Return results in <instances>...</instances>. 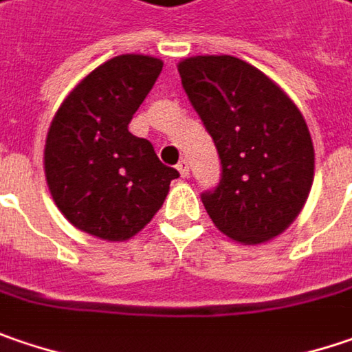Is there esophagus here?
<instances>
[{
    "instance_id": "1",
    "label": "esophagus",
    "mask_w": 352,
    "mask_h": 352,
    "mask_svg": "<svg viewBox=\"0 0 352 352\" xmlns=\"http://www.w3.org/2000/svg\"><path fill=\"white\" fill-rule=\"evenodd\" d=\"M178 172H180L182 178H188V176H190V164H188L186 158H182V160L178 162Z\"/></svg>"
}]
</instances>
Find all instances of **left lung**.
Returning <instances> with one entry per match:
<instances>
[{
	"mask_svg": "<svg viewBox=\"0 0 352 352\" xmlns=\"http://www.w3.org/2000/svg\"><path fill=\"white\" fill-rule=\"evenodd\" d=\"M178 73L220 156V182L202 194L212 221L241 243L279 236L313 184L303 115L270 77L232 55L190 57Z\"/></svg>",
	"mask_w": 352,
	"mask_h": 352,
	"instance_id": "left-lung-1",
	"label": "left lung"
}]
</instances>
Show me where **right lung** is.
<instances>
[{"instance_id":"add662e5","label":"right lung","mask_w":352,"mask_h":352,"mask_svg":"<svg viewBox=\"0 0 352 352\" xmlns=\"http://www.w3.org/2000/svg\"><path fill=\"white\" fill-rule=\"evenodd\" d=\"M160 71V59L118 55L80 80L51 122L47 184L63 216L91 236L122 241L138 234L180 176L129 131Z\"/></svg>"}]
</instances>
